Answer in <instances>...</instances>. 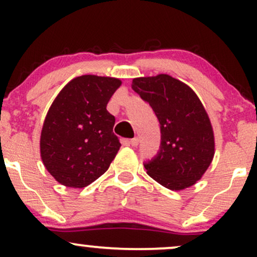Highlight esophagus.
Here are the masks:
<instances>
[{
	"label": "esophagus",
	"instance_id": "obj_1",
	"mask_svg": "<svg viewBox=\"0 0 257 257\" xmlns=\"http://www.w3.org/2000/svg\"><path fill=\"white\" fill-rule=\"evenodd\" d=\"M129 144H131V145H132L133 147L138 146V145H139V139H138V138H134V139H132V140L129 141Z\"/></svg>",
	"mask_w": 257,
	"mask_h": 257
}]
</instances>
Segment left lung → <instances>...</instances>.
Here are the masks:
<instances>
[{
    "label": "left lung",
    "mask_w": 257,
    "mask_h": 257,
    "mask_svg": "<svg viewBox=\"0 0 257 257\" xmlns=\"http://www.w3.org/2000/svg\"><path fill=\"white\" fill-rule=\"evenodd\" d=\"M133 90L155 111L161 124L158 155L144 166L164 187L181 191L202 179L213 162V126L197 94L169 75L133 79Z\"/></svg>",
    "instance_id": "obj_1"
}]
</instances>
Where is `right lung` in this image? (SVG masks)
Instances as JSON below:
<instances>
[{
  "label": "right lung",
  "instance_id": "add662e5",
  "mask_svg": "<svg viewBox=\"0 0 257 257\" xmlns=\"http://www.w3.org/2000/svg\"><path fill=\"white\" fill-rule=\"evenodd\" d=\"M120 84L118 78L83 75L54 99L41 132L40 150L44 167L59 184L85 187L116 157L120 143L106 106Z\"/></svg>",
  "mask_w": 257,
  "mask_h": 257
}]
</instances>
